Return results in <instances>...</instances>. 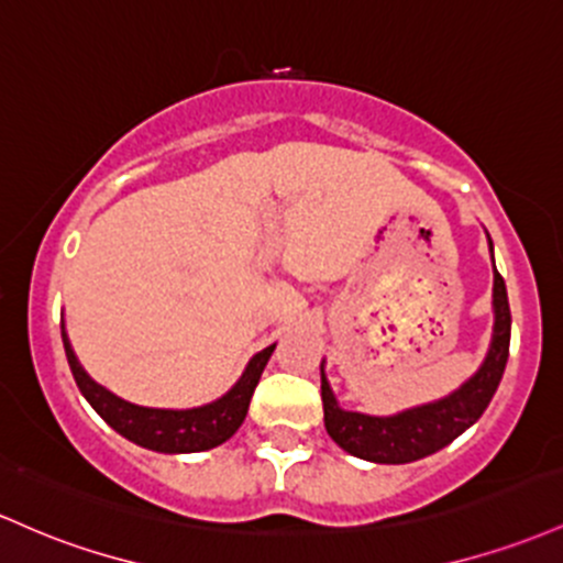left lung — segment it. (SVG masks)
I'll return each mask as SVG.
<instances>
[{"instance_id": "1", "label": "left lung", "mask_w": 563, "mask_h": 563, "mask_svg": "<svg viewBox=\"0 0 563 563\" xmlns=\"http://www.w3.org/2000/svg\"><path fill=\"white\" fill-rule=\"evenodd\" d=\"M492 251V240H489ZM494 262V256H492ZM494 333L484 363L460 390L432 404L413 406L393 417H372L361 411H344L336 404L323 363H320V395H323L325 430L336 446L376 465H406L422 456L441 452L443 446L478 422L503 379L510 350V305L503 275L494 267Z\"/></svg>"}]
</instances>
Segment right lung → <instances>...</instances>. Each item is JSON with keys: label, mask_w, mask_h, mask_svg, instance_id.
I'll list each match as a JSON object with an SVG mask.
<instances>
[{"label": "right lung", "mask_w": 563, "mask_h": 563, "mask_svg": "<svg viewBox=\"0 0 563 563\" xmlns=\"http://www.w3.org/2000/svg\"><path fill=\"white\" fill-rule=\"evenodd\" d=\"M60 339H64L74 382H77L85 400L98 411V417L109 428L120 432L122 438L159 454L208 452V449L230 441L240 424H243L245 413H249L253 390H256L264 366H267L272 350H275V344H269V347L256 352L249 361V366H245L243 376L232 385V390L221 395L213 404L197 406V409H150V406L128 404V400L109 393L107 387L92 382L88 372L79 366L77 355H74L64 323H60Z\"/></svg>", "instance_id": "add662e5"}]
</instances>
